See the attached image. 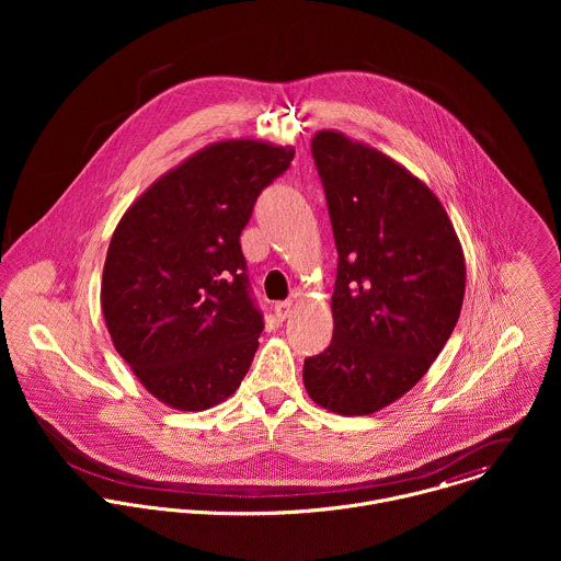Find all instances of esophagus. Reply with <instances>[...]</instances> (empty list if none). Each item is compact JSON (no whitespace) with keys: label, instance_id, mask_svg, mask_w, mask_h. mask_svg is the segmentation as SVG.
Instances as JSON below:
<instances>
[{"label":"esophagus","instance_id":"34e87169","mask_svg":"<svg viewBox=\"0 0 561 561\" xmlns=\"http://www.w3.org/2000/svg\"><path fill=\"white\" fill-rule=\"evenodd\" d=\"M294 313V305L291 302H278L276 307H274V316H276V320L285 321L289 316Z\"/></svg>","mask_w":561,"mask_h":561}]
</instances>
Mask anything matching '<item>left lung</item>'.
I'll list each match as a JSON object with an SVG mask.
<instances>
[{
  "label": "left lung",
  "instance_id": "left-lung-1",
  "mask_svg": "<svg viewBox=\"0 0 561 561\" xmlns=\"http://www.w3.org/2000/svg\"><path fill=\"white\" fill-rule=\"evenodd\" d=\"M339 267L332 341L305 360L309 398L374 414L432 367L462 311L467 263L436 194L400 161L321 129L311 140Z\"/></svg>",
  "mask_w": 561,
  "mask_h": 561
}]
</instances>
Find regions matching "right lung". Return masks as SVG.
Listing matches in <instances>:
<instances>
[{
	"mask_svg": "<svg viewBox=\"0 0 561 561\" xmlns=\"http://www.w3.org/2000/svg\"><path fill=\"white\" fill-rule=\"evenodd\" d=\"M294 156L252 138L207 145L163 172L114 229L101 280L105 325L168 408L207 410L240 387L263 330L240 236L261 190Z\"/></svg>",
	"mask_w": 561,
	"mask_h": 561,
	"instance_id": "add662e5",
	"label": "right lung"
}]
</instances>
